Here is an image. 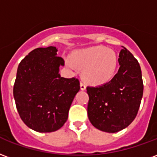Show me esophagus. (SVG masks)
Masks as SVG:
<instances>
[{"label": "esophagus", "mask_w": 157, "mask_h": 157, "mask_svg": "<svg viewBox=\"0 0 157 157\" xmlns=\"http://www.w3.org/2000/svg\"><path fill=\"white\" fill-rule=\"evenodd\" d=\"M80 86H81V90H86V88L84 82H81V83H80Z\"/></svg>", "instance_id": "esophagus-1"}]
</instances>
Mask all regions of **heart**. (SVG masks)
I'll use <instances>...</instances> for the list:
<instances>
[{
    "label": "heart",
    "instance_id": "heart-1",
    "mask_svg": "<svg viewBox=\"0 0 157 157\" xmlns=\"http://www.w3.org/2000/svg\"><path fill=\"white\" fill-rule=\"evenodd\" d=\"M74 63L82 71L86 82L91 85H101L111 81L116 74L118 58L114 51L105 46H93L73 53ZM67 63L72 65L68 60Z\"/></svg>",
    "mask_w": 157,
    "mask_h": 157
}]
</instances>
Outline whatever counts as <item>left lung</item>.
I'll list each match as a JSON object with an SVG mask.
<instances>
[{
	"label": "left lung",
	"mask_w": 157,
	"mask_h": 157,
	"mask_svg": "<svg viewBox=\"0 0 157 157\" xmlns=\"http://www.w3.org/2000/svg\"><path fill=\"white\" fill-rule=\"evenodd\" d=\"M119 70L99 86H87L88 118L102 132H120L133 121L143 96L141 70L137 60L124 47L119 54Z\"/></svg>",
	"instance_id": "obj_1"
}]
</instances>
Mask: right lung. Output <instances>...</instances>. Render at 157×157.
<instances>
[{"label":"right lung","mask_w":157,"mask_h":157,"mask_svg":"<svg viewBox=\"0 0 157 157\" xmlns=\"http://www.w3.org/2000/svg\"><path fill=\"white\" fill-rule=\"evenodd\" d=\"M64 65L56 47L48 46L33 50L18 66L14 99L21 120L33 131L53 132L67 122L80 82L61 76Z\"/></svg>","instance_id":"add662e5"}]
</instances>
